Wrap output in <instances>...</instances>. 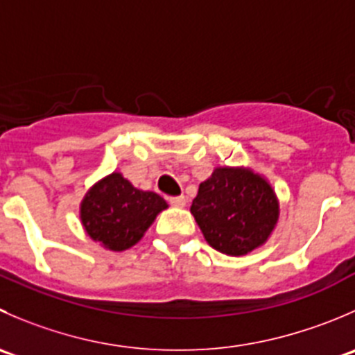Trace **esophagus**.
Wrapping results in <instances>:
<instances>
[{"mask_svg": "<svg viewBox=\"0 0 355 355\" xmlns=\"http://www.w3.org/2000/svg\"><path fill=\"white\" fill-rule=\"evenodd\" d=\"M168 201H170V205L175 206V208H184L185 202H187L184 196H175V198H170Z\"/></svg>", "mask_w": 355, "mask_h": 355, "instance_id": "34e87169", "label": "esophagus"}]
</instances>
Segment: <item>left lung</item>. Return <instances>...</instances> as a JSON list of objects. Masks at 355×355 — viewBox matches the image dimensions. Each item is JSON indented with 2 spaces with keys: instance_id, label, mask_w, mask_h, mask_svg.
I'll list each match as a JSON object with an SVG mask.
<instances>
[{
  "instance_id": "left-lung-1",
  "label": "left lung",
  "mask_w": 355,
  "mask_h": 355,
  "mask_svg": "<svg viewBox=\"0 0 355 355\" xmlns=\"http://www.w3.org/2000/svg\"><path fill=\"white\" fill-rule=\"evenodd\" d=\"M191 213L209 246L241 257L269 239L279 201L269 182L250 168L220 166L199 184Z\"/></svg>"
}]
</instances>
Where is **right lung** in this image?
<instances>
[{"label":"right lung","mask_w":355,"mask_h":355,"mask_svg":"<svg viewBox=\"0 0 355 355\" xmlns=\"http://www.w3.org/2000/svg\"><path fill=\"white\" fill-rule=\"evenodd\" d=\"M168 205L161 196L133 187L121 173L98 180L81 201L79 216L86 234L105 250L135 246Z\"/></svg>","instance_id":"right-lung-1"}]
</instances>
